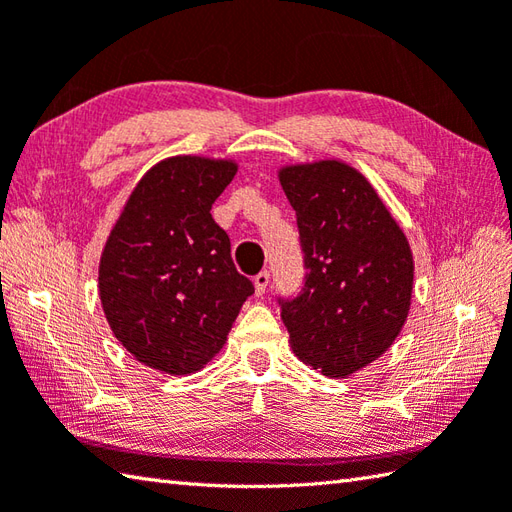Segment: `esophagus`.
<instances>
[{
	"label": "esophagus",
	"mask_w": 512,
	"mask_h": 512,
	"mask_svg": "<svg viewBox=\"0 0 512 512\" xmlns=\"http://www.w3.org/2000/svg\"><path fill=\"white\" fill-rule=\"evenodd\" d=\"M268 282H270V273H268V270H262V273L255 275L253 284H255V295H257V297H262V295L266 293Z\"/></svg>",
	"instance_id": "esophagus-1"
}]
</instances>
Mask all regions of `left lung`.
<instances>
[{
    "mask_svg": "<svg viewBox=\"0 0 512 512\" xmlns=\"http://www.w3.org/2000/svg\"><path fill=\"white\" fill-rule=\"evenodd\" d=\"M306 284L282 302L290 348L326 377H348L393 346L406 324L415 262L373 184L342 159L286 164Z\"/></svg>",
    "mask_w": 512,
    "mask_h": 512,
    "instance_id": "1",
    "label": "left lung"
}]
</instances>
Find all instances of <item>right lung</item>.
Segmentation results:
<instances>
[{
	"instance_id": "obj_1",
	"label": "right lung",
	"mask_w": 512,
	"mask_h": 512,
	"mask_svg": "<svg viewBox=\"0 0 512 512\" xmlns=\"http://www.w3.org/2000/svg\"><path fill=\"white\" fill-rule=\"evenodd\" d=\"M235 159L175 155L148 168L99 259L106 322L137 362L168 375L202 370L255 293L210 208Z\"/></svg>"
}]
</instances>
